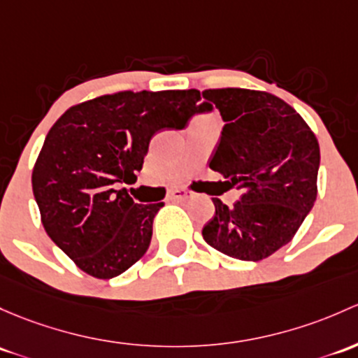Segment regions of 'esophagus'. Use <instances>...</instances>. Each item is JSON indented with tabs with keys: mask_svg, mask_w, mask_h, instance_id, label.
<instances>
[{
	"mask_svg": "<svg viewBox=\"0 0 358 358\" xmlns=\"http://www.w3.org/2000/svg\"><path fill=\"white\" fill-rule=\"evenodd\" d=\"M192 197V192L189 189H175L169 192V199L171 201H187Z\"/></svg>",
	"mask_w": 358,
	"mask_h": 358,
	"instance_id": "1",
	"label": "esophagus"
}]
</instances>
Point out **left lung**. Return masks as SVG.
Masks as SVG:
<instances>
[{"label":"left lung","instance_id":"obj_1","mask_svg":"<svg viewBox=\"0 0 358 358\" xmlns=\"http://www.w3.org/2000/svg\"><path fill=\"white\" fill-rule=\"evenodd\" d=\"M202 97L199 111L216 108L224 122L209 168L242 190L231 208L213 199L202 236L229 257L262 261L287 245L314 206L319 142L299 113L264 90L208 89Z\"/></svg>","mask_w":358,"mask_h":358}]
</instances>
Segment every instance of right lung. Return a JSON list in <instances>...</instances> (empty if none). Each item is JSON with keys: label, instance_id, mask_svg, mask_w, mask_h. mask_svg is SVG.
Listing matches in <instances>:
<instances>
[{"label": "right lung", "instance_id": "obj_1", "mask_svg": "<svg viewBox=\"0 0 358 358\" xmlns=\"http://www.w3.org/2000/svg\"><path fill=\"white\" fill-rule=\"evenodd\" d=\"M199 90H120L78 103L51 127L32 169V190L50 238L78 269L110 280L148 252L164 206L135 204L116 183L135 180L149 142L183 129Z\"/></svg>", "mask_w": 358, "mask_h": 358}]
</instances>
